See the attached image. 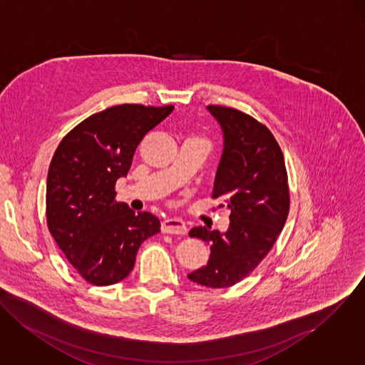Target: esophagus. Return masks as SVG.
Masks as SVG:
<instances>
[{
  "label": "esophagus",
  "mask_w": 365,
  "mask_h": 365,
  "mask_svg": "<svg viewBox=\"0 0 365 365\" xmlns=\"http://www.w3.org/2000/svg\"><path fill=\"white\" fill-rule=\"evenodd\" d=\"M163 233H172V235H185L187 232V227L182 220L178 218H165L161 222Z\"/></svg>",
  "instance_id": "esophagus-1"
}]
</instances>
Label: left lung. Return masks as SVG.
Returning a JSON list of instances; mask_svg holds the SVG:
<instances>
[{"label": "left lung", "mask_w": 365, "mask_h": 365, "mask_svg": "<svg viewBox=\"0 0 365 365\" xmlns=\"http://www.w3.org/2000/svg\"><path fill=\"white\" fill-rule=\"evenodd\" d=\"M224 133L212 198L230 210L221 233L193 227L190 237L210 245L207 265L189 274L197 284L222 289L246 278L277 242L289 214L287 173L281 147L267 126L235 108L208 106Z\"/></svg>", "instance_id": "obj_1"}]
</instances>
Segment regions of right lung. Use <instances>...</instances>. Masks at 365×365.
<instances>
[{
    "mask_svg": "<svg viewBox=\"0 0 365 365\" xmlns=\"http://www.w3.org/2000/svg\"><path fill=\"white\" fill-rule=\"evenodd\" d=\"M173 106L122 104L94 113L59 143L47 176V225L58 247L96 286L125 279L160 220L115 201V183L128 175L143 138Z\"/></svg>",
    "mask_w": 365,
    "mask_h": 365,
    "instance_id": "add662e5",
    "label": "right lung"
}]
</instances>
